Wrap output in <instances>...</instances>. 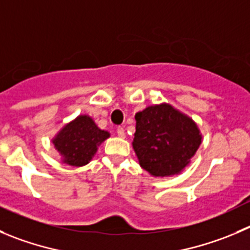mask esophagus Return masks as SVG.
Returning a JSON list of instances; mask_svg holds the SVG:
<instances>
[{"label":"esophagus","instance_id":"1","mask_svg":"<svg viewBox=\"0 0 250 250\" xmlns=\"http://www.w3.org/2000/svg\"><path fill=\"white\" fill-rule=\"evenodd\" d=\"M118 136L121 137V139H125L126 134H125V130H124V127H118Z\"/></svg>","mask_w":250,"mask_h":250}]
</instances>
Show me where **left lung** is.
Instances as JSON below:
<instances>
[{
    "mask_svg": "<svg viewBox=\"0 0 250 250\" xmlns=\"http://www.w3.org/2000/svg\"><path fill=\"white\" fill-rule=\"evenodd\" d=\"M132 147L139 163L152 177L180 174L201 145L198 125L170 104L149 105L135 114Z\"/></svg>",
    "mask_w": 250,
    "mask_h": 250,
    "instance_id": "8db88e82",
    "label": "left lung"
}]
</instances>
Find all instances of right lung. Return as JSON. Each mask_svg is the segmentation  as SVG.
<instances>
[{"mask_svg":"<svg viewBox=\"0 0 250 250\" xmlns=\"http://www.w3.org/2000/svg\"><path fill=\"white\" fill-rule=\"evenodd\" d=\"M108 137H110V134L99 129L91 116L78 115L55 135L52 144L63 163L82 167L91 162L98 147Z\"/></svg>","mask_w":250,"mask_h":250,"instance_id":"obj_1","label":"right lung"}]
</instances>
